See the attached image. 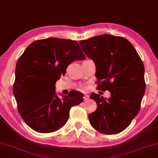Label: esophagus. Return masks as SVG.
Returning <instances> with one entry per match:
<instances>
[{
  "label": "esophagus",
  "mask_w": 158,
  "mask_h": 158,
  "mask_svg": "<svg viewBox=\"0 0 158 158\" xmlns=\"http://www.w3.org/2000/svg\"><path fill=\"white\" fill-rule=\"evenodd\" d=\"M89 95H87V94H85L84 97H83V98H84V100H88V99H89Z\"/></svg>",
  "instance_id": "obj_1"
}]
</instances>
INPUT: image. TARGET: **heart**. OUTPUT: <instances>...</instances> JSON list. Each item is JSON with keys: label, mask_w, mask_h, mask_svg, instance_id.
Segmentation results:
<instances>
[{"label": "heart", "mask_w": 158, "mask_h": 158, "mask_svg": "<svg viewBox=\"0 0 158 158\" xmlns=\"http://www.w3.org/2000/svg\"><path fill=\"white\" fill-rule=\"evenodd\" d=\"M83 88H85V87H83Z\"/></svg>", "instance_id": "1"}]
</instances>
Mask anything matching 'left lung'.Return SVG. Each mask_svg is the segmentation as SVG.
<instances>
[{
	"label": "left lung",
	"mask_w": 158,
	"mask_h": 158,
	"mask_svg": "<svg viewBox=\"0 0 158 158\" xmlns=\"http://www.w3.org/2000/svg\"><path fill=\"white\" fill-rule=\"evenodd\" d=\"M79 44L96 64L98 89L111 94L107 100L91 94L97 109L89 114V123L101 133L117 134L129 125L140 109L146 88L143 62L123 37L103 34Z\"/></svg>",
	"instance_id": "1"
}]
</instances>
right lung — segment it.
<instances>
[{
  "instance_id": "obj_1",
  "label": "right lung",
  "mask_w": 158,
  "mask_h": 158,
  "mask_svg": "<svg viewBox=\"0 0 158 158\" xmlns=\"http://www.w3.org/2000/svg\"><path fill=\"white\" fill-rule=\"evenodd\" d=\"M75 40L49 38L34 41L18 60L13 92L18 110L27 125L38 133H52L63 127L71 107L82 102L83 94L69 92L60 99L55 84L68 65L85 60Z\"/></svg>"
}]
</instances>
